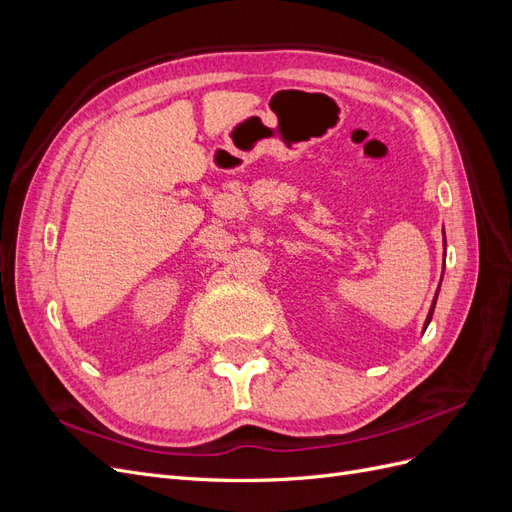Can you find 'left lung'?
<instances>
[{
    "label": "left lung",
    "mask_w": 512,
    "mask_h": 512,
    "mask_svg": "<svg viewBox=\"0 0 512 512\" xmlns=\"http://www.w3.org/2000/svg\"><path fill=\"white\" fill-rule=\"evenodd\" d=\"M436 299H438V294H436ZM433 307H436V301H433V305H431V312H429V316H427V322H425V324H429V320H431V316H433Z\"/></svg>",
    "instance_id": "obj_1"
}]
</instances>
